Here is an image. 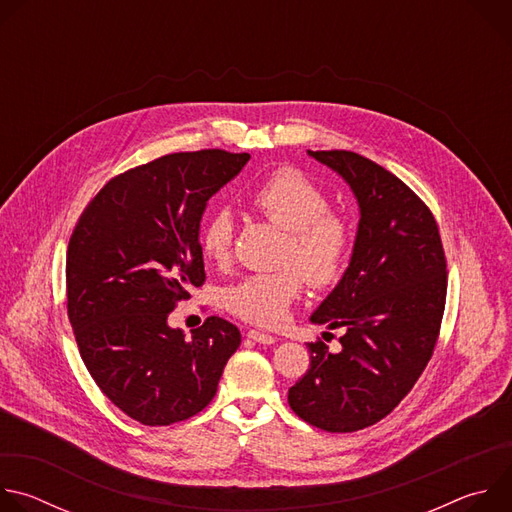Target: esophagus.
Listing matches in <instances>:
<instances>
[{
  "instance_id": "34e87169",
  "label": "esophagus",
  "mask_w": 512,
  "mask_h": 512,
  "mask_svg": "<svg viewBox=\"0 0 512 512\" xmlns=\"http://www.w3.org/2000/svg\"><path fill=\"white\" fill-rule=\"evenodd\" d=\"M247 336H249L251 340H255V342H259V344H267V346L277 342V338H275V336L265 334V332H259V330H249V332H247Z\"/></svg>"
}]
</instances>
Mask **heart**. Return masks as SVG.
<instances>
[{"label": "heart", "mask_w": 512, "mask_h": 512, "mask_svg": "<svg viewBox=\"0 0 512 512\" xmlns=\"http://www.w3.org/2000/svg\"><path fill=\"white\" fill-rule=\"evenodd\" d=\"M253 208L269 223L287 231L279 271L253 273L223 291V306L257 326L275 328L287 320L289 306L304 277L314 287L336 283L350 261L354 233L348 218L330 210L328 194L294 168H281L251 192ZM235 216L229 206L214 208L202 225V253L225 265L233 257Z\"/></svg>", "instance_id": "heart-1"}]
</instances>
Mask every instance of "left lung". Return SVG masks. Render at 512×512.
<instances>
[{"mask_svg": "<svg viewBox=\"0 0 512 512\" xmlns=\"http://www.w3.org/2000/svg\"><path fill=\"white\" fill-rule=\"evenodd\" d=\"M308 154L346 180L360 221L342 279L310 316L342 328V348L310 342V369L287 401L310 425L348 433L387 417L427 367L446 308V255L431 210L395 174L354 152Z\"/></svg>", "mask_w": 512, "mask_h": 512, "instance_id": "obj_1", "label": "left lung"}]
</instances>
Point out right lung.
<instances>
[{
  "label": "right lung",
  "instance_id": "obj_1",
  "mask_svg": "<svg viewBox=\"0 0 512 512\" xmlns=\"http://www.w3.org/2000/svg\"><path fill=\"white\" fill-rule=\"evenodd\" d=\"M249 154L162 156L111 178L87 204L66 253L68 320L99 389L143 425L200 413L241 344L210 316L186 338L168 316L206 279L200 221Z\"/></svg>",
  "mask_w": 512,
  "mask_h": 512
}]
</instances>
